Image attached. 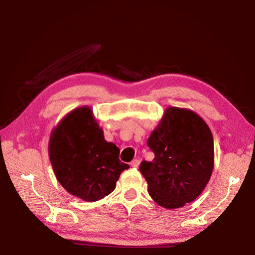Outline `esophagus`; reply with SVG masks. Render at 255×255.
<instances>
[{
    "instance_id": "1",
    "label": "esophagus",
    "mask_w": 255,
    "mask_h": 255,
    "mask_svg": "<svg viewBox=\"0 0 255 255\" xmlns=\"http://www.w3.org/2000/svg\"><path fill=\"white\" fill-rule=\"evenodd\" d=\"M139 164H140V160H139V159H134V160L132 161V163H130V166L137 168L138 166H139Z\"/></svg>"
}]
</instances>
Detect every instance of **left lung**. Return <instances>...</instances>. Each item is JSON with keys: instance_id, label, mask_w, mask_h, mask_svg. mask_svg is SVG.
<instances>
[{"instance_id": "left-lung-1", "label": "left lung", "mask_w": 255, "mask_h": 255, "mask_svg": "<svg viewBox=\"0 0 255 255\" xmlns=\"http://www.w3.org/2000/svg\"><path fill=\"white\" fill-rule=\"evenodd\" d=\"M148 146L155 157L141 161L139 170L151 198L168 210L195 201L214 169V139L207 123L191 110L167 107Z\"/></svg>"}]
</instances>
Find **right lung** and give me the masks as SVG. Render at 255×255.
<instances>
[{"instance_id": "1", "label": "right lung", "mask_w": 255, "mask_h": 255, "mask_svg": "<svg viewBox=\"0 0 255 255\" xmlns=\"http://www.w3.org/2000/svg\"><path fill=\"white\" fill-rule=\"evenodd\" d=\"M49 157L59 184L86 202L109 196L128 164L119 160V148L104 139L90 106L68 113L52 129Z\"/></svg>"}]
</instances>
